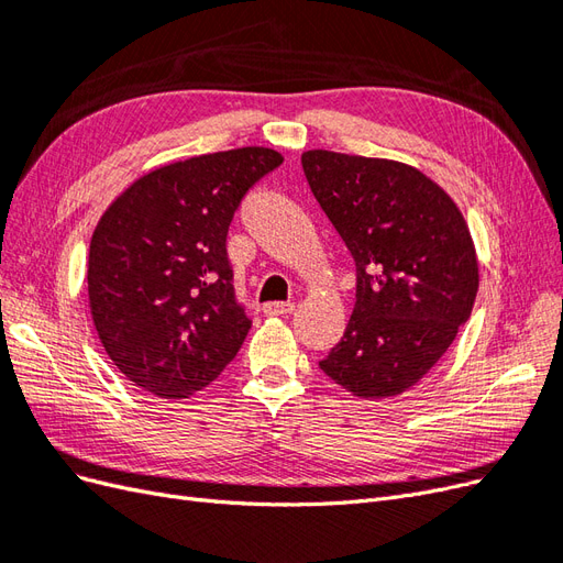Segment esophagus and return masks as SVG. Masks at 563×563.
<instances>
[{
	"label": "esophagus",
	"instance_id": "1",
	"mask_svg": "<svg viewBox=\"0 0 563 563\" xmlns=\"http://www.w3.org/2000/svg\"><path fill=\"white\" fill-rule=\"evenodd\" d=\"M296 305L294 302H265L263 305V312L267 317H284V314H291Z\"/></svg>",
	"mask_w": 563,
	"mask_h": 563
}]
</instances>
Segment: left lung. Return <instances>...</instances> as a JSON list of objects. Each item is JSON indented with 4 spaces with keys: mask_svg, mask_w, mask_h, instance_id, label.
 I'll use <instances>...</instances> for the list:
<instances>
[{
    "mask_svg": "<svg viewBox=\"0 0 563 563\" xmlns=\"http://www.w3.org/2000/svg\"><path fill=\"white\" fill-rule=\"evenodd\" d=\"M300 162L356 267L354 312L319 368L362 399L401 395L470 319L479 267L465 218L406 164L329 150Z\"/></svg>",
    "mask_w": 563,
    "mask_h": 563,
    "instance_id": "1",
    "label": "left lung"
}]
</instances>
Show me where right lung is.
I'll list each match as a JSON object with an SVG mask.
<instances>
[{"label":"right lung","instance_id":"add662e5","mask_svg":"<svg viewBox=\"0 0 563 563\" xmlns=\"http://www.w3.org/2000/svg\"><path fill=\"white\" fill-rule=\"evenodd\" d=\"M284 162L242 147L168 164L100 218L89 302L100 343L139 387L183 399L216 380L251 329L234 291L228 230L251 187Z\"/></svg>","mask_w":563,"mask_h":563}]
</instances>
